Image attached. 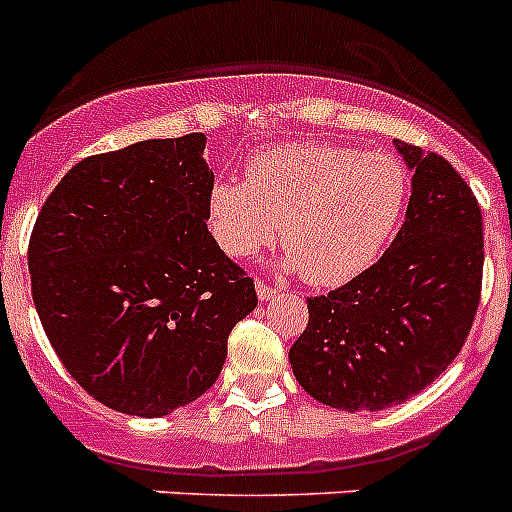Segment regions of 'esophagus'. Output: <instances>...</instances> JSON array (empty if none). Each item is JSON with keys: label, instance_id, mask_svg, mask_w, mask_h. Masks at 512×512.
<instances>
[{"label": "esophagus", "instance_id": "1", "mask_svg": "<svg viewBox=\"0 0 512 512\" xmlns=\"http://www.w3.org/2000/svg\"><path fill=\"white\" fill-rule=\"evenodd\" d=\"M256 294H259L261 302H269L271 297H276V289H271L264 281H256Z\"/></svg>", "mask_w": 512, "mask_h": 512}]
</instances>
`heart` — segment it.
Wrapping results in <instances>:
<instances>
[{"mask_svg":"<svg viewBox=\"0 0 512 512\" xmlns=\"http://www.w3.org/2000/svg\"><path fill=\"white\" fill-rule=\"evenodd\" d=\"M406 195V172L393 157L340 144H287L256 154L246 182H215L208 225L233 259L253 256L281 233L287 269H299L314 287H340L386 251Z\"/></svg>","mask_w":512,"mask_h":512,"instance_id":"obj_1","label":"heart"}]
</instances>
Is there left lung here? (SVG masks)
I'll return each instance as SVG.
<instances>
[{"label": "left lung", "instance_id": "obj_1", "mask_svg": "<svg viewBox=\"0 0 512 512\" xmlns=\"http://www.w3.org/2000/svg\"><path fill=\"white\" fill-rule=\"evenodd\" d=\"M411 175L391 248L345 287L307 299L289 350L299 386L340 411H381L424 391L457 358L482 287V213L434 152L393 142Z\"/></svg>", "mask_w": 512, "mask_h": 512}]
</instances>
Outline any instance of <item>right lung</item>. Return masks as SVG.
<instances>
[{
	"mask_svg": "<svg viewBox=\"0 0 512 512\" xmlns=\"http://www.w3.org/2000/svg\"><path fill=\"white\" fill-rule=\"evenodd\" d=\"M205 134L147 139L75 164L35 220L32 299L83 391L129 416L203 396L228 335L259 304L208 231Z\"/></svg>",
	"mask_w": 512,
	"mask_h": 512,
	"instance_id": "right-lung-1",
	"label": "right lung"
}]
</instances>
